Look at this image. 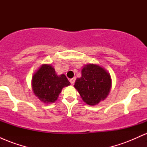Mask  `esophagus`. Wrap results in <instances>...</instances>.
<instances>
[{"label": "esophagus", "instance_id": "1", "mask_svg": "<svg viewBox=\"0 0 147 147\" xmlns=\"http://www.w3.org/2000/svg\"><path fill=\"white\" fill-rule=\"evenodd\" d=\"M75 80H76L75 77H73V78L70 79V82L71 83V84H75Z\"/></svg>", "mask_w": 147, "mask_h": 147}]
</instances>
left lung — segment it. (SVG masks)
<instances>
[{
	"label": "left lung",
	"mask_w": 147,
	"mask_h": 147,
	"mask_svg": "<svg viewBox=\"0 0 147 147\" xmlns=\"http://www.w3.org/2000/svg\"><path fill=\"white\" fill-rule=\"evenodd\" d=\"M74 86L84 102L88 105H96L109 95L111 76L99 65L89 64L82 69V77L76 79Z\"/></svg>",
	"instance_id": "obj_1"
}]
</instances>
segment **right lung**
Listing matches in <instances>:
<instances>
[{
    "label": "right lung",
    "instance_id": "1",
    "mask_svg": "<svg viewBox=\"0 0 147 147\" xmlns=\"http://www.w3.org/2000/svg\"><path fill=\"white\" fill-rule=\"evenodd\" d=\"M32 84L34 93L44 103L55 102L62 88L70 85L65 75H57L54 68L46 64L34 75Z\"/></svg>",
    "mask_w": 147,
    "mask_h": 147
}]
</instances>
